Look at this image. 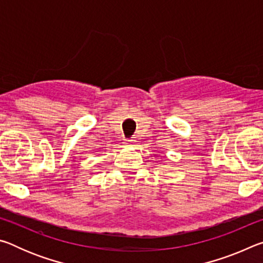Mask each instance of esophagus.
<instances>
[{
	"label": "esophagus",
	"mask_w": 263,
	"mask_h": 263,
	"mask_svg": "<svg viewBox=\"0 0 263 263\" xmlns=\"http://www.w3.org/2000/svg\"><path fill=\"white\" fill-rule=\"evenodd\" d=\"M136 142H137V141H136L135 139H126L125 142H124V144H125L126 146H135Z\"/></svg>",
	"instance_id": "1"
}]
</instances>
